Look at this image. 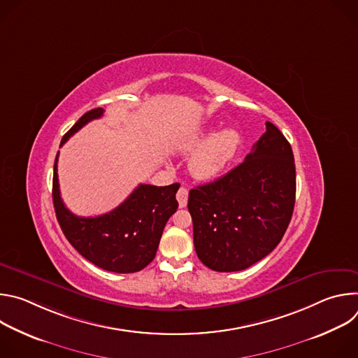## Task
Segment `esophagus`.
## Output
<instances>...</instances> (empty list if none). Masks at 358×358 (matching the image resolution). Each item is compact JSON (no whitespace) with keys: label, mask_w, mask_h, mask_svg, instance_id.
<instances>
[{"label":"esophagus","mask_w":358,"mask_h":358,"mask_svg":"<svg viewBox=\"0 0 358 358\" xmlns=\"http://www.w3.org/2000/svg\"><path fill=\"white\" fill-rule=\"evenodd\" d=\"M177 201H178V206L180 208H184L187 207V202H188V189L181 187L178 191H177Z\"/></svg>","instance_id":"1"}]
</instances>
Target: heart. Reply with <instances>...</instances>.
<instances>
[{
  "instance_id": "heart-1",
  "label": "heart",
  "mask_w": 358,
  "mask_h": 358,
  "mask_svg": "<svg viewBox=\"0 0 358 358\" xmlns=\"http://www.w3.org/2000/svg\"><path fill=\"white\" fill-rule=\"evenodd\" d=\"M199 131L185 137L177 147L181 155L194 152L188 167L191 174L202 181L217 178L235 159L241 147V134L235 129L214 133Z\"/></svg>"
}]
</instances>
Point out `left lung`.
Here are the masks:
<instances>
[{
	"instance_id": "8db88e82",
	"label": "left lung",
	"mask_w": 358,
	"mask_h": 358,
	"mask_svg": "<svg viewBox=\"0 0 358 358\" xmlns=\"http://www.w3.org/2000/svg\"><path fill=\"white\" fill-rule=\"evenodd\" d=\"M294 196L292 147L282 131L266 122V131L243 163L189 191L196 257L217 272L243 271L259 262L283 238Z\"/></svg>"
}]
</instances>
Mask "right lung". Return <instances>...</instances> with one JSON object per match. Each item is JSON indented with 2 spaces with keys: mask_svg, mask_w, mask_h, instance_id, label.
Wrapping results in <instances>:
<instances>
[{
  "mask_svg": "<svg viewBox=\"0 0 358 358\" xmlns=\"http://www.w3.org/2000/svg\"><path fill=\"white\" fill-rule=\"evenodd\" d=\"M97 108L85 113L64 136L61 145L89 122L103 116ZM58 156L54 166L52 199L58 222L71 245L93 265L116 273L144 269L156 252L170 217L177 211L180 184L157 187L140 184L119 207L99 217L72 214L61 198Z\"/></svg>",
  "mask_w": 358,
  "mask_h": 358,
  "instance_id": "right-lung-1",
  "label": "right lung"
}]
</instances>
